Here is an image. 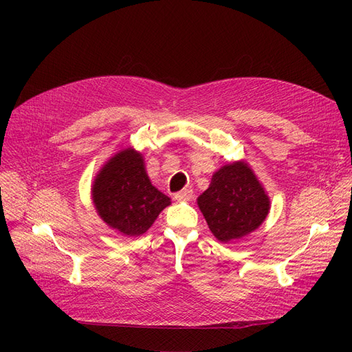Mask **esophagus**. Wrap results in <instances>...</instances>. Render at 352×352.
<instances>
[{
	"mask_svg": "<svg viewBox=\"0 0 352 352\" xmlns=\"http://www.w3.org/2000/svg\"><path fill=\"white\" fill-rule=\"evenodd\" d=\"M192 189H184V190H180V192H177V194H175V199L176 201H189V199H192Z\"/></svg>",
	"mask_w": 352,
	"mask_h": 352,
	"instance_id": "1",
	"label": "esophagus"
}]
</instances>
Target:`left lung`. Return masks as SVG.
<instances>
[{
    "label": "left lung",
    "mask_w": 352,
    "mask_h": 352,
    "mask_svg": "<svg viewBox=\"0 0 352 352\" xmlns=\"http://www.w3.org/2000/svg\"><path fill=\"white\" fill-rule=\"evenodd\" d=\"M197 202L211 233L223 243L257 230L270 211V197L243 160L212 173L208 189Z\"/></svg>",
    "instance_id": "8db88e82"
}]
</instances>
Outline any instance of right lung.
Listing matches in <instances>:
<instances>
[{
	"label": "right lung",
	"mask_w": 352,
	"mask_h": 352,
	"mask_svg": "<svg viewBox=\"0 0 352 352\" xmlns=\"http://www.w3.org/2000/svg\"><path fill=\"white\" fill-rule=\"evenodd\" d=\"M105 225L124 236H141L172 201L151 184L144 155L127 146L104 163L91 188Z\"/></svg>",
	"instance_id": "add662e5"
}]
</instances>
